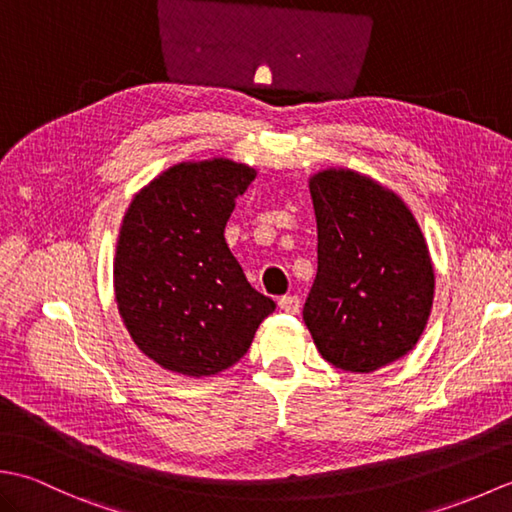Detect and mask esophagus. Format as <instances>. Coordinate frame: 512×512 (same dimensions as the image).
<instances>
[{
    "mask_svg": "<svg viewBox=\"0 0 512 512\" xmlns=\"http://www.w3.org/2000/svg\"><path fill=\"white\" fill-rule=\"evenodd\" d=\"M279 308L288 314H297L301 310V299L297 295H286L279 299Z\"/></svg>",
    "mask_w": 512,
    "mask_h": 512,
    "instance_id": "34e87169",
    "label": "esophagus"
}]
</instances>
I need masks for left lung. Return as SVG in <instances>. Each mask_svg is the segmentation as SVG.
I'll return each instance as SVG.
<instances>
[{"instance_id":"obj_1","label":"left lung","mask_w":512,"mask_h":512,"mask_svg":"<svg viewBox=\"0 0 512 512\" xmlns=\"http://www.w3.org/2000/svg\"><path fill=\"white\" fill-rule=\"evenodd\" d=\"M319 268L303 321L330 365L369 374L416 347L436 277L420 224L400 195L352 169L310 178Z\"/></svg>"}]
</instances>
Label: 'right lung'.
Returning a JSON list of instances; mask_svg holds the SVG:
<instances>
[{"label": "right lung", "instance_id": "right-lung-1", "mask_svg": "<svg viewBox=\"0 0 512 512\" xmlns=\"http://www.w3.org/2000/svg\"><path fill=\"white\" fill-rule=\"evenodd\" d=\"M255 176L228 158L180 162L129 204L114 295L138 350L162 369L191 378L224 372L275 310L248 284L224 239L235 200Z\"/></svg>", "mask_w": 512, "mask_h": 512}]
</instances>
